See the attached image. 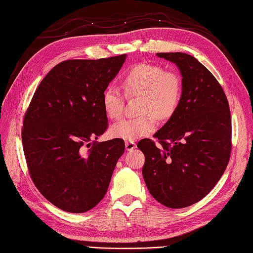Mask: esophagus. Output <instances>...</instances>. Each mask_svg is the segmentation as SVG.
Wrapping results in <instances>:
<instances>
[{
    "label": "esophagus",
    "instance_id": "34e87169",
    "mask_svg": "<svg viewBox=\"0 0 253 253\" xmlns=\"http://www.w3.org/2000/svg\"><path fill=\"white\" fill-rule=\"evenodd\" d=\"M136 147V144L134 143L133 141H130V142H126V150H132Z\"/></svg>",
    "mask_w": 253,
    "mask_h": 253
}]
</instances>
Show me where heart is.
<instances>
[{
  "label": "heart",
  "instance_id": "b5f03b06",
  "mask_svg": "<svg viewBox=\"0 0 253 253\" xmlns=\"http://www.w3.org/2000/svg\"><path fill=\"white\" fill-rule=\"evenodd\" d=\"M122 86L127 97H141V115L127 118L111 126L117 138L134 141L155 131L157 119L167 120L176 111L182 98V80L174 71L157 64H138L122 78ZM105 114L117 120L125 110V95L116 86H108L102 97Z\"/></svg>",
  "mask_w": 253,
  "mask_h": 253
}]
</instances>
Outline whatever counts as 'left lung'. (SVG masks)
<instances>
[{
  "instance_id": "obj_1",
  "label": "left lung",
  "mask_w": 253,
  "mask_h": 253,
  "mask_svg": "<svg viewBox=\"0 0 253 253\" xmlns=\"http://www.w3.org/2000/svg\"><path fill=\"white\" fill-rule=\"evenodd\" d=\"M178 67L182 98L176 111L150 138L139 141L143 176L151 196L179 209L203 199L215 186L231 158L232 121L226 95L211 72L193 56L157 53Z\"/></svg>"
}]
</instances>
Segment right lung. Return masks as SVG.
I'll return each instance as SVG.
<instances>
[{
    "mask_svg": "<svg viewBox=\"0 0 253 253\" xmlns=\"http://www.w3.org/2000/svg\"><path fill=\"white\" fill-rule=\"evenodd\" d=\"M122 54L61 61L39 84L22 122V146L30 177L59 209L82 213L107 192L121 138L97 142L108 127L103 93L125 63Z\"/></svg>",
    "mask_w": 253,
    "mask_h": 253,
    "instance_id": "right-lung-1",
    "label": "right lung"
}]
</instances>
